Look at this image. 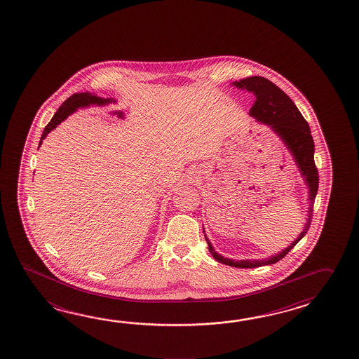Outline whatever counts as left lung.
Segmentation results:
<instances>
[{
    "label": "left lung",
    "mask_w": 359,
    "mask_h": 359,
    "mask_svg": "<svg viewBox=\"0 0 359 359\" xmlns=\"http://www.w3.org/2000/svg\"><path fill=\"white\" fill-rule=\"evenodd\" d=\"M233 86L238 89H245L247 92L252 93L255 95V104L250 109V116L257 122L270 126L275 134L280 137L284 145L288 148L290 154L293 155L297 167L301 172V176L304 178V182L309 187V214L303 231L297 238L290 243V246L284 248L281 252L275 253L265 260H232L219 255L214 250L210 241L205 236L208 242L209 251L215 260L241 269H251V267L271 265L281 260L293 247L306 236L309 231L311 219L313 214V204L318 190V172L315 165V142L311 135L309 123L303 118L302 113L297 108L293 100L289 98L285 93L278 88L270 80L261 76H251L242 79L239 81L232 83ZM204 229V228H203Z\"/></svg>",
    "instance_id": "1"
}]
</instances>
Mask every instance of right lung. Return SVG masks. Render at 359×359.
Returning a JSON list of instances; mask_svg holds the SVG:
<instances>
[{
	"instance_id": "obj_1",
	"label": "right lung",
	"mask_w": 359,
	"mask_h": 359,
	"mask_svg": "<svg viewBox=\"0 0 359 359\" xmlns=\"http://www.w3.org/2000/svg\"><path fill=\"white\" fill-rule=\"evenodd\" d=\"M109 103H116V100L113 98H99L97 95H94L92 93H76L72 94L70 98L66 99L62 106L58 108V111L55 113V116L52 117L50 123L46 126L43 131L42 137L39 141V147L42 145L43 140L46 139V136L50 134L52 130H55L62 121L66 120L71 113L76 112L79 108H85V107L90 106H106Z\"/></svg>"
}]
</instances>
